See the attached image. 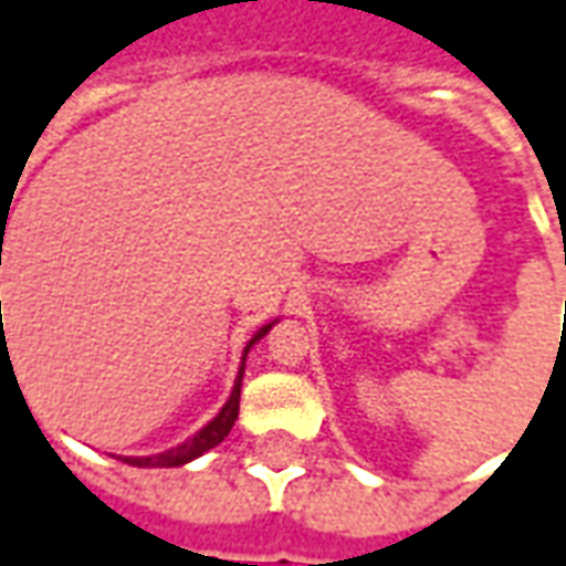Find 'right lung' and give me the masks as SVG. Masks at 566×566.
Instances as JSON below:
<instances>
[{"mask_svg": "<svg viewBox=\"0 0 566 566\" xmlns=\"http://www.w3.org/2000/svg\"><path fill=\"white\" fill-rule=\"evenodd\" d=\"M2 306V303H0ZM275 322H269V325H263L260 332L253 334L251 340H248V347H244V353H241V368H238V378H234V387H232V396L226 399V406L219 409V415L213 418V421H207L191 440H186V443L172 446V449H167V452H160V455H142V459H136V455H126V464H136V468H179V464H188V461L201 459L203 452H210L213 446H219L226 437H229V430L234 428V421H238V399H241V378H244V359H248V353H251V347L260 340V337H266L269 328H272Z\"/></svg>", "mask_w": 566, "mask_h": 566, "instance_id": "obj_1", "label": "right lung"}]
</instances>
